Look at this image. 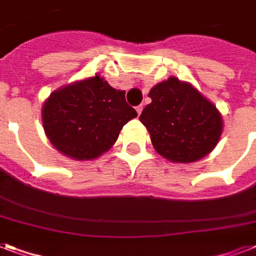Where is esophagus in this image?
<instances>
[{"label": "esophagus", "mask_w": 256, "mask_h": 256, "mask_svg": "<svg viewBox=\"0 0 256 256\" xmlns=\"http://www.w3.org/2000/svg\"><path fill=\"white\" fill-rule=\"evenodd\" d=\"M136 114H138V116H140V112H142V110H144V106H142V104H140V106H136Z\"/></svg>", "instance_id": "esophagus-1"}]
</instances>
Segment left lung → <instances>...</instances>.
<instances>
[{"label":"left lung","instance_id":"obj_1","mask_svg":"<svg viewBox=\"0 0 256 256\" xmlns=\"http://www.w3.org/2000/svg\"><path fill=\"white\" fill-rule=\"evenodd\" d=\"M140 120L156 152L174 164H192L210 154L223 132L222 114L199 90L176 77L156 84Z\"/></svg>","mask_w":256,"mask_h":256}]
</instances>
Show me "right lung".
Returning a JSON list of instances; mask_svg holds the SVG:
<instances>
[{
    "label": "right lung",
    "mask_w": 256,
    "mask_h": 256,
    "mask_svg": "<svg viewBox=\"0 0 256 256\" xmlns=\"http://www.w3.org/2000/svg\"><path fill=\"white\" fill-rule=\"evenodd\" d=\"M96 74L54 90L42 106V126L56 150L76 160H92L106 152L136 112Z\"/></svg>",
    "instance_id": "1"
}]
</instances>
